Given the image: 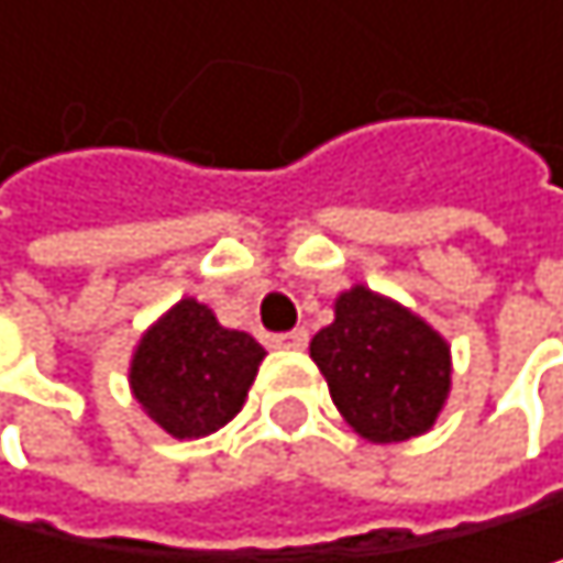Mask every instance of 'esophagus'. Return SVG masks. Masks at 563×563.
I'll list each match as a JSON object with an SVG mask.
<instances>
[{
    "mask_svg": "<svg viewBox=\"0 0 563 563\" xmlns=\"http://www.w3.org/2000/svg\"><path fill=\"white\" fill-rule=\"evenodd\" d=\"M273 347H279V351H303V347H307V331L297 328V331H290V334H276V338H273Z\"/></svg>",
    "mask_w": 563,
    "mask_h": 563,
    "instance_id": "1",
    "label": "esophagus"
}]
</instances>
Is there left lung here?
I'll return each mask as SVG.
<instances>
[{
    "label": "left lung",
    "instance_id": "8db88e82",
    "mask_svg": "<svg viewBox=\"0 0 563 563\" xmlns=\"http://www.w3.org/2000/svg\"><path fill=\"white\" fill-rule=\"evenodd\" d=\"M310 357L344 422L382 445L429 432L452 388L445 338L364 284L334 300V323L313 334Z\"/></svg>",
    "mask_w": 563,
    "mask_h": 563
}]
</instances>
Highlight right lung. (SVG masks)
<instances>
[{"mask_svg": "<svg viewBox=\"0 0 563 563\" xmlns=\"http://www.w3.org/2000/svg\"><path fill=\"white\" fill-rule=\"evenodd\" d=\"M263 344L229 331L212 307L185 297L141 334L128 382L144 416L175 439H202L240 416Z\"/></svg>", "mask_w": 563, "mask_h": 563, "instance_id": "add662e5", "label": "right lung"}]
</instances>
